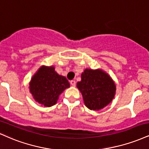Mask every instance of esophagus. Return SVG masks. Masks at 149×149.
I'll use <instances>...</instances> for the list:
<instances>
[{"instance_id":"34e87169","label":"esophagus","mask_w":149,"mask_h":149,"mask_svg":"<svg viewBox=\"0 0 149 149\" xmlns=\"http://www.w3.org/2000/svg\"><path fill=\"white\" fill-rule=\"evenodd\" d=\"M70 83H71V85L73 86V87H75V86H76V81H75V80H71V81H70Z\"/></svg>"}]
</instances>
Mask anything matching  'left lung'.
Masks as SVG:
<instances>
[{
	"label": "left lung",
	"instance_id": "1",
	"mask_svg": "<svg viewBox=\"0 0 149 149\" xmlns=\"http://www.w3.org/2000/svg\"><path fill=\"white\" fill-rule=\"evenodd\" d=\"M77 87L84 103L91 110L98 111L112 102L116 94V85L110 75L101 69H87L82 73Z\"/></svg>",
	"mask_w": 149,
	"mask_h": 149
}]
</instances>
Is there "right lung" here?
Instances as JSON below:
<instances>
[{"label": "right lung", "mask_w": 149, "mask_h": 149, "mask_svg": "<svg viewBox=\"0 0 149 149\" xmlns=\"http://www.w3.org/2000/svg\"><path fill=\"white\" fill-rule=\"evenodd\" d=\"M69 87L67 78L59 75L53 66L42 65L29 82L30 92L35 101L46 107L56 104L60 95Z\"/></svg>", "instance_id": "add662e5"}]
</instances>
